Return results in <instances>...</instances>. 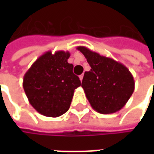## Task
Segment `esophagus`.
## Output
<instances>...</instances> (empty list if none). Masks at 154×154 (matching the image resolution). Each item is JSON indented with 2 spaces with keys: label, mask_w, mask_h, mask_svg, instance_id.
I'll list each match as a JSON object with an SVG mask.
<instances>
[{
  "label": "esophagus",
  "mask_w": 154,
  "mask_h": 154,
  "mask_svg": "<svg viewBox=\"0 0 154 154\" xmlns=\"http://www.w3.org/2000/svg\"><path fill=\"white\" fill-rule=\"evenodd\" d=\"M79 78H80L81 81H82V79H83V74L80 75V76H79Z\"/></svg>",
  "instance_id": "1"
}]
</instances>
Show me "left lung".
<instances>
[{
	"label": "left lung",
	"mask_w": 154,
	"mask_h": 154,
	"mask_svg": "<svg viewBox=\"0 0 154 154\" xmlns=\"http://www.w3.org/2000/svg\"><path fill=\"white\" fill-rule=\"evenodd\" d=\"M77 49L91 67L84 73L82 87L91 107L100 114L121 110L134 91L135 83L129 69L121 63L84 46H78Z\"/></svg>",
	"instance_id": "left-lung-1"
}]
</instances>
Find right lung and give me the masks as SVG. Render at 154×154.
<instances>
[{"label":"right lung","mask_w":154,"mask_h":154,"mask_svg":"<svg viewBox=\"0 0 154 154\" xmlns=\"http://www.w3.org/2000/svg\"><path fill=\"white\" fill-rule=\"evenodd\" d=\"M70 53L48 51L37 58L25 72L23 87L29 102L38 113L58 117L70 107L74 90L81 86L79 77L67 63Z\"/></svg>","instance_id":"1"}]
</instances>
